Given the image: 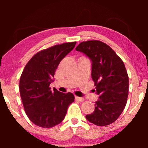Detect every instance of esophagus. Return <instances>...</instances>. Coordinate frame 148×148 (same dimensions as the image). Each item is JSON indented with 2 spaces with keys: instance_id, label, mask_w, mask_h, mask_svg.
Wrapping results in <instances>:
<instances>
[{
  "instance_id": "1",
  "label": "esophagus",
  "mask_w": 148,
  "mask_h": 148,
  "mask_svg": "<svg viewBox=\"0 0 148 148\" xmlns=\"http://www.w3.org/2000/svg\"><path fill=\"white\" fill-rule=\"evenodd\" d=\"M75 100L79 101V102H84V101L85 100V99L84 98H82V97L75 96Z\"/></svg>"
}]
</instances>
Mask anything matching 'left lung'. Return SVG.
<instances>
[{
    "label": "left lung",
    "instance_id": "8db88e82",
    "mask_svg": "<svg viewBox=\"0 0 148 148\" xmlns=\"http://www.w3.org/2000/svg\"><path fill=\"white\" fill-rule=\"evenodd\" d=\"M75 50L92 61V78L100 95L94 111L86 119L97 126L110 125L123 112L128 98L129 77L125 64L110 46L98 40L81 42Z\"/></svg>",
    "mask_w": 148,
    "mask_h": 148
}]
</instances>
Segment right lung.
<instances>
[{
    "instance_id": "right-lung-1",
    "label": "right lung",
    "mask_w": 148,
    "mask_h": 148,
    "mask_svg": "<svg viewBox=\"0 0 148 148\" xmlns=\"http://www.w3.org/2000/svg\"><path fill=\"white\" fill-rule=\"evenodd\" d=\"M76 42L58 44L41 50L26 64L19 81V92L25 112L34 124L51 128L62 122L69 105L74 102L72 93L51 90L56 69L60 62L73 49Z\"/></svg>"
}]
</instances>
